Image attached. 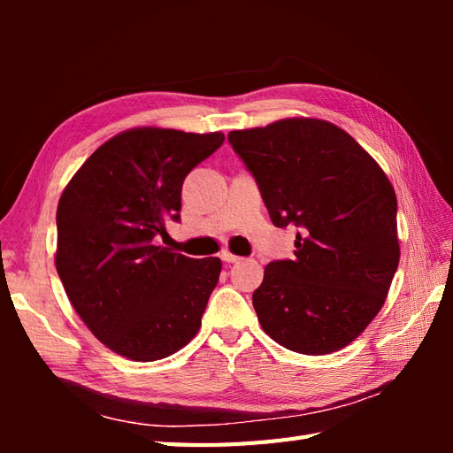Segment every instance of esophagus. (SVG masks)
<instances>
[{
    "instance_id": "1",
    "label": "esophagus",
    "mask_w": 453,
    "mask_h": 453,
    "mask_svg": "<svg viewBox=\"0 0 453 453\" xmlns=\"http://www.w3.org/2000/svg\"><path fill=\"white\" fill-rule=\"evenodd\" d=\"M219 258H221V261H224V263H227V265H234V263L239 261V257L234 255V253H229V251H221Z\"/></svg>"
}]
</instances>
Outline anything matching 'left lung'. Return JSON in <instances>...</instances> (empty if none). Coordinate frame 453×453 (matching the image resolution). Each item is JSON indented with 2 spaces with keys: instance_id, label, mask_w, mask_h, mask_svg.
Returning <instances> with one entry per match:
<instances>
[{
  "instance_id": "8db88e82",
  "label": "left lung",
  "mask_w": 453,
  "mask_h": 453,
  "mask_svg": "<svg viewBox=\"0 0 453 453\" xmlns=\"http://www.w3.org/2000/svg\"><path fill=\"white\" fill-rule=\"evenodd\" d=\"M276 227L296 226L294 258L266 265L253 305L284 349L331 354L380 313L399 266L397 196L350 134L284 119L227 134Z\"/></svg>"
}]
</instances>
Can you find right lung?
I'll list each match as a JSON object with an SVG mask.
<instances>
[{
	"instance_id": "right-lung-1",
	"label": "right lung",
	"mask_w": 453,
	"mask_h": 453,
	"mask_svg": "<svg viewBox=\"0 0 453 453\" xmlns=\"http://www.w3.org/2000/svg\"><path fill=\"white\" fill-rule=\"evenodd\" d=\"M224 134L134 128L104 142L58 202L56 271L97 339L136 362L167 358L200 329L218 284V257L190 258L153 243L179 221L188 173Z\"/></svg>"
}]
</instances>
